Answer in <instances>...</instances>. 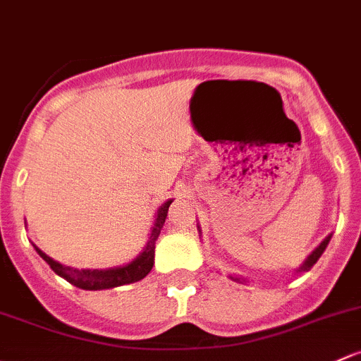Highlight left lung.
Wrapping results in <instances>:
<instances>
[{"label":"left lung","instance_id":"obj_1","mask_svg":"<svg viewBox=\"0 0 361 361\" xmlns=\"http://www.w3.org/2000/svg\"><path fill=\"white\" fill-rule=\"evenodd\" d=\"M329 240H331V235H329V237H327V238H325V240H324V242H322V244H320V245H318V247H317V249H314V250H313V252H311V254H310V257H308V259H306V261H305V264H302V267H301V268H299V271H306V270H310V268H311V267H313V264H314V263H317V261H318V259H320V256H322V254H324V250H325V247H327V245H329ZM235 280H238V279H235Z\"/></svg>","mask_w":361,"mask_h":361}]
</instances>
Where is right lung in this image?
Returning <instances> with one entry per match:
<instances>
[{
    "label": "right lung",
    "mask_w": 361,
    "mask_h": 361,
    "mask_svg": "<svg viewBox=\"0 0 361 361\" xmlns=\"http://www.w3.org/2000/svg\"><path fill=\"white\" fill-rule=\"evenodd\" d=\"M173 200H168L161 206V209L157 211V218H155V225L152 228L150 240L147 244L145 250L136 257L133 263L123 268H112V270H74V268L62 267L60 263L53 261L51 257H48L47 254L41 252L36 247L39 256L47 261L51 267V270L60 275L62 279H66L67 282H71L72 286L79 287V289L85 290H100V289H112V287L126 286V283L138 282V280L145 279L149 275V271L154 267V250H155V240H157L159 233H161L162 226H164L166 216H168L169 206Z\"/></svg>",
    "instance_id": "right-lung-1"
}]
</instances>
